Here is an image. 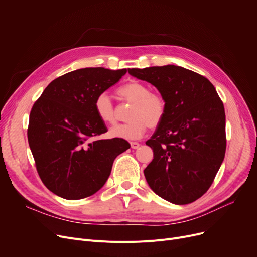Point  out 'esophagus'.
I'll return each instance as SVG.
<instances>
[{
    "label": "esophagus",
    "instance_id": "1",
    "mask_svg": "<svg viewBox=\"0 0 257 257\" xmlns=\"http://www.w3.org/2000/svg\"><path fill=\"white\" fill-rule=\"evenodd\" d=\"M130 145H131L132 149H139L140 146H141V144H139L137 142H132V143H130Z\"/></svg>",
    "mask_w": 257,
    "mask_h": 257
}]
</instances>
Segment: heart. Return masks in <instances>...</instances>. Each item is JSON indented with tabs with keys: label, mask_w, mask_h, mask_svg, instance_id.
Segmentation results:
<instances>
[{
	"label": "heart",
	"mask_w": 257,
	"mask_h": 257,
	"mask_svg": "<svg viewBox=\"0 0 257 257\" xmlns=\"http://www.w3.org/2000/svg\"><path fill=\"white\" fill-rule=\"evenodd\" d=\"M116 93L121 101L133 104L127 124L112 126L108 136L111 139L134 141L141 139L148 127H157L166 116L167 103L160 93L152 92L150 87L139 81H131L117 88ZM94 111L104 124L115 120L114 106L107 93L98 94L93 103Z\"/></svg>",
	"instance_id": "heart-1"
}]
</instances>
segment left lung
<instances>
[{"label":"left lung","instance_id":"left-lung-1","mask_svg":"<svg viewBox=\"0 0 257 257\" xmlns=\"http://www.w3.org/2000/svg\"><path fill=\"white\" fill-rule=\"evenodd\" d=\"M128 73L154 85L167 103L163 121L146 145L153 160L144 170L151 190L173 204L192 203L210 187L225 156L224 105L210 81L168 64Z\"/></svg>","mask_w":257,"mask_h":257}]
</instances>
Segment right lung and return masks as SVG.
Wrapping results in <instances>:
<instances>
[{
    "mask_svg": "<svg viewBox=\"0 0 257 257\" xmlns=\"http://www.w3.org/2000/svg\"><path fill=\"white\" fill-rule=\"evenodd\" d=\"M127 70L85 67L53 80L34 103L28 142L40 179L53 194L79 200L96 194L115 157L130 148L125 140H99L107 128L94 111L97 96Z\"/></svg>",
    "mask_w": 257,
    "mask_h": 257,
    "instance_id": "right-lung-1",
    "label": "right lung"
}]
</instances>
